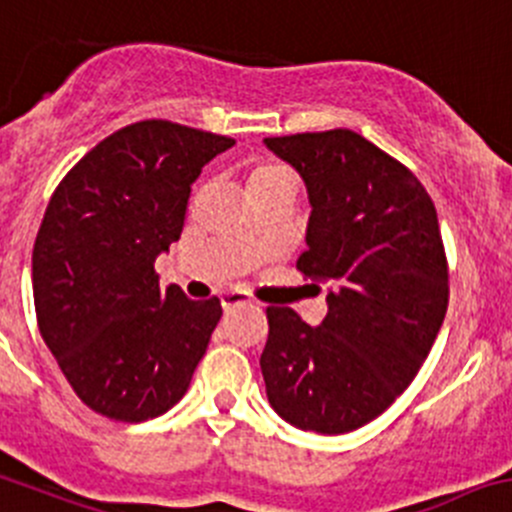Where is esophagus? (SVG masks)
<instances>
[{
  "mask_svg": "<svg viewBox=\"0 0 512 512\" xmlns=\"http://www.w3.org/2000/svg\"><path fill=\"white\" fill-rule=\"evenodd\" d=\"M221 304H223V309L231 311V309H236V306L253 304V299L248 294H243V291H226V294L221 296Z\"/></svg>",
  "mask_w": 512,
  "mask_h": 512,
  "instance_id": "esophagus-1",
  "label": "esophagus"
}]
</instances>
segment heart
Here are the masks:
<instances>
[{
  "label": "heart",
  "mask_w": 512,
  "mask_h": 512,
  "mask_svg": "<svg viewBox=\"0 0 512 512\" xmlns=\"http://www.w3.org/2000/svg\"><path fill=\"white\" fill-rule=\"evenodd\" d=\"M281 178H291L281 165L274 163H264V165H256V168L248 173V191L251 188H261V186H269V183H276Z\"/></svg>",
  "instance_id": "heart-1"
}]
</instances>
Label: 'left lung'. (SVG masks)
<instances>
[{
  "label": "left lung",
  "mask_w": 512,
  "mask_h": 512,
  "mask_svg": "<svg viewBox=\"0 0 512 512\" xmlns=\"http://www.w3.org/2000/svg\"><path fill=\"white\" fill-rule=\"evenodd\" d=\"M264 143L309 193V248L296 269L329 284L319 326L266 309V397L299 430L342 435L405 392L440 332L450 284L435 203L410 168L354 130Z\"/></svg>",
  "instance_id": "left-lung-1"
}]
</instances>
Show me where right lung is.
<instances>
[{"label":"right lung","instance_id":"add662e5","mask_svg":"<svg viewBox=\"0 0 512 512\" xmlns=\"http://www.w3.org/2000/svg\"><path fill=\"white\" fill-rule=\"evenodd\" d=\"M236 143L143 120L97 143L55 188L32 251L40 334L92 412L163 415L186 394L221 301L160 286L158 253L178 241L203 165Z\"/></svg>","mask_w":512,"mask_h":512}]
</instances>
